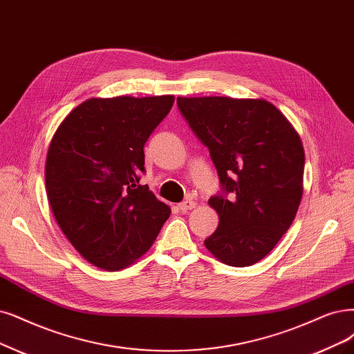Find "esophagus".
<instances>
[{
	"label": "esophagus",
	"instance_id": "esophagus-1",
	"mask_svg": "<svg viewBox=\"0 0 354 354\" xmlns=\"http://www.w3.org/2000/svg\"><path fill=\"white\" fill-rule=\"evenodd\" d=\"M178 207H179V210H180L182 213H187V212L192 210V208L195 207V201H192V200H185L184 203H180Z\"/></svg>",
	"mask_w": 354,
	"mask_h": 354
}]
</instances>
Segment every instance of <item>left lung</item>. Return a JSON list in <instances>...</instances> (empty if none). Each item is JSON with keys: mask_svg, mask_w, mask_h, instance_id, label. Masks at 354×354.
Wrapping results in <instances>:
<instances>
[{"mask_svg": "<svg viewBox=\"0 0 354 354\" xmlns=\"http://www.w3.org/2000/svg\"><path fill=\"white\" fill-rule=\"evenodd\" d=\"M176 103L210 151L221 187L208 200L220 220L205 248L227 266H254L296 217L304 194L302 141L264 99L178 97Z\"/></svg>", "mask_w": 354, "mask_h": 354, "instance_id": "1", "label": "left lung"}]
</instances>
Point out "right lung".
<instances>
[{"instance_id":"add662e5","label":"right lung","mask_w":354,"mask_h":354,"mask_svg":"<svg viewBox=\"0 0 354 354\" xmlns=\"http://www.w3.org/2000/svg\"><path fill=\"white\" fill-rule=\"evenodd\" d=\"M174 96L90 99L59 125L46 156L52 213L90 264L115 271L156 241L170 208L141 185L144 144Z\"/></svg>"}]
</instances>
